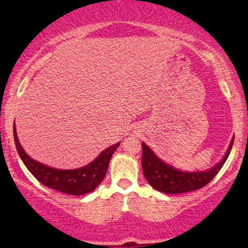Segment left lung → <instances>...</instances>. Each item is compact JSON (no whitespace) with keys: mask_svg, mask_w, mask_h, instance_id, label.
<instances>
[{"mask_svg":"<svg viewBox=\"0 0 248 248\" xmlns=\"http://www.w3.org/2000/svg\"><path fill=\"white\" fill-rule=\"evenodd\" d=\"M235 138V137H233ZM233 138L221 160L206 170L184 171L161 160L152 149L142 142V170L147 182L155 189L166 194H179L205 186L225 164L233 144Z\"/></svg>","mask_w":248,"mask_h":248,"instance_id":"8db88e82","label":"left lung"}]
</instances>
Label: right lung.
<instances>
[{
  "label": "right lung",
  "mask_w": 248,
  "mask_h": 248,
  "mask_svg": "<svg viewBox=\"0 0 248 248\" xmlns=\"http://www.w3.org/2000/svg\"><path fill=\"white\" fill-rule=\"evenodd\" d=\"M13 135H15L16 151L22 162L43 185L65 193V194L76 196L94 191L97 186L103 182L104 177L106 176L111 155L120 145V142H118L105 149L94 160L83 167L76 169H57L44 165L27 155L19 141L16 124H13Z\"/></svg>",
  "instance_id": "add662e5"
}]
</instances>
